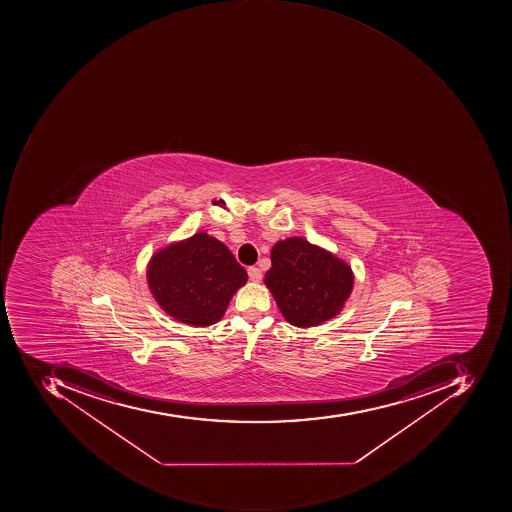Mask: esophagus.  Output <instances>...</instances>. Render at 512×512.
Segmentation results:
<instances>
[{
    "label": "esophagus",
    "instance_id": "34e87169",
    "mask_svg": "<svg viewBox=\"0 0 512 512\" xmlns=\"http://www.w3.org/2000/svg\"><path fill=\"white\" fill-rule=\"evenodd\" d=\"M248 275L249 278H251L252 281H255V283H258V281L261 280V271L258 268H255V266H251V268L248 269Z\"/></svg>",
    "mask_w": 512,
    "mask_h": 512
}]
</instances>
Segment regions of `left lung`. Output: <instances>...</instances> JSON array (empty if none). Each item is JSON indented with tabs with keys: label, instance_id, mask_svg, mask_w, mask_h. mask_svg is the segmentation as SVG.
<instances>
[{
	"label": "left lung",
	"instance_id": "left-lung-1",
	"mask_svg": "<svg viewBox=\"0 0 512 512\" xmlns=\"http://www.w3.org/2000/svg\"><path fill=\"white\" fill-rule=\"evenodd\" d=\"M271 261L264 284L283 317L297 328L331 320L351 295L354 275L348 264L304 238L275 243Z\"/></svg>",
	"mask_w": 512,
	"mask_h": 512
}]
</instances>
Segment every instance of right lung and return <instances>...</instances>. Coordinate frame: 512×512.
Wrapping results in <instances>:
<instances>
[{
	"instance_id": "obj_1",
	"label": "right lung",
	"mask_w": 512,
	"mask_h": 512,
	"mask_svg": "<svg viewBox=\"0 0 512 512\" xmlns=\"http://www.w3.org/2000/svg\"><path fill=\"white\" fill-rule=\"evenodd\" d=\"M246 281V269L206 232L161 249L147 266V283L163 311L191 326L217 323Z\"/></svg>"
}]
</instances>
